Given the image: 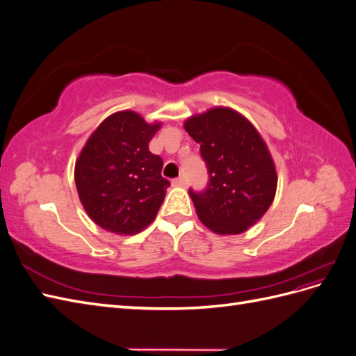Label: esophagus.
<instances>
[{
  "mask_svg": "<svg viewBox=\"0 0 356 356\" xmlns=\"http://www.w3.org/2000/svg\"><path fill=\"white\" fill-rule=\"evenodd\" d=\"M186 178L184 177H178L174 181H172V186H186Z\"/></svg>",
  "mask_w": 356,
  "mask_h": 356,
  "instance_id": "1",
  "label": "esophagus"
}]
</instances>
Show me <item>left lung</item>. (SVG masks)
Returning <instances> with one entry per match:
<instances>
[{
    "label": "left lung",
    "instance_id": "obj_1",
    "mask_svg": "<svg viewBox=\"0 0 356 356\" xmlns=\"http://www.w3.org/2000/svg\"><path fill=\"white\" fill-rule=\"evenodd\" d=\"M188 135L200 145L209 181L188 190L197 217L217 234H239L270 208L277 177L270 153L255 127L230 108L188 118Z\"/></svg>",
    "mask_w": 356,
    "mask_h": 356
}]
</instances>
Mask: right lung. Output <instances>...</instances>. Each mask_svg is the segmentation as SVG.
Wrapping results in <instances>:
<instances>
[{"mask_svg": "<svg viewBox=\"0 0 356 356\" xmlns=\"http://www.w3.org/2000/svg\"><path fill=\"white\" fill-rule=\"evenodd\" d=\"M160 123L134 111L115 113L98 126L75 163V186L89 217L117 234H135L152 224L170 182L163 160L148 149Z\"/></svg>", "mask_w": 356, "mask_h": 356, "instance_id": "add662e5", "label": "right lung"}]
</instances>
